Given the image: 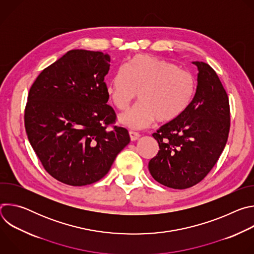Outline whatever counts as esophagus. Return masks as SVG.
Listing matches in <instances>:
<instances>
[{
	"mask_svg": "<svg viewBox=\"0 0 254 254\" xmlns=\"http://www.w3.org/2000/svg\"><path fill=\"white\" fill-rule=\"evenodd\" d=\"M128 133H129V137H130V140H132V141H134V140L138 139V137L140 136L138 132H136V131H133V130H129V131H128Z\"/></svg>",
	"mask_w": 254,
	"mask_h": 254,
	"instance_id": "esophagus-1",
	"label": "esophagus"
}]
</instances>
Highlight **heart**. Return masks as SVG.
Segmentation results:
<instances>
[{
	"instance_id": "b5f03b06",
	"label": "heart",
	"mask_w": 254,
	"mask_h": 254,
	"mask_svg": "<svg viewBox=\"0 0 254 254\" xmlns=\"http://www.w3.org/2000/svg\"><path fill=\"white\" fill-rule=\"evenodd\" d=\"M195 91L192 75L174 63L155 56L135 55L117 70L106 86L111 102L124 111L136 98L139 103L119 118L124 126L140 129L155 121L177 120L190 105Z\"/></svg>"
}]
</instances>
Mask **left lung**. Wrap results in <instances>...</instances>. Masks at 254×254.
<instances>
[{"mask_svg": "<svg viewBox=\"0 0 254 254\" xmlns=\"http://www.w3.org/2000/svg\"><path fill=\"white\" fill-rule=\"evenodd\" d=\"M193 64L199 71L195 95L177 120L153 133L160 150L149 163L157 182L180 190L208 175L225 148L230 128L229 99L218 75L207 63Z\"/></svg>", "mask_w": 254, "mask_h": 254, "instance_id": "1", "label": "left lung"}]
</instances>
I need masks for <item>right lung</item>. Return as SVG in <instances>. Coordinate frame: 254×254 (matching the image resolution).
Here are the masks:
<instances>
[{
    "instance_id": "add662e5",
    "label": "right lung",
    "mask_w": 254,
    "mask_h": 254,
    "mask_svg": "<svg viewBox=\"0 0 254 254\" xmlns=\"http://www.w3.org/2000/svg\"><path fill=\"white\" fill-rule=\"evenodd\" d=\"M110 62L99 51L70 50L30 88L24 115L28 139L46 172L61 183L97 182L130 140L107 104Z\"/></svg>"
}]
</instances>
